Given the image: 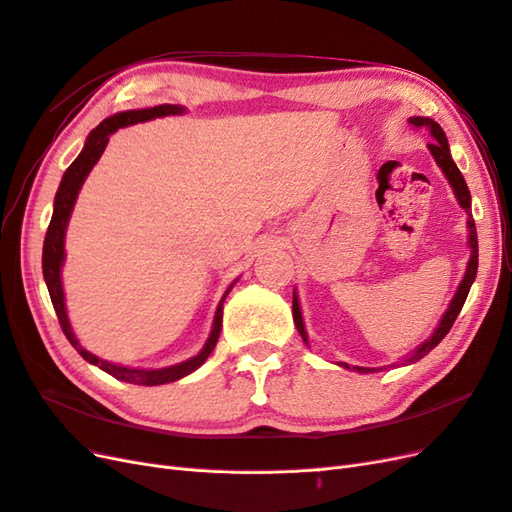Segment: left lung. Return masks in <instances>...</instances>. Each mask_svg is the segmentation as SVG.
I'll use <instances>...</instances> for the list:
<instances>
[{
  "label": "left lung",
  "instance_id": "8db88e82",
  "mask_svg": "<svg viewBox=\"0 0 512 512\" xmlns=\"http://www.w3.org/2000/svg\"><path fill=\"white\" fill-rule=\"evenodd\" d=\"M410 126L414 128H427L429 134L433 136V143H429V151L433 160H436V164L442 168L444 177L448 179V183H451V188L455 192V198L457 203L461 205V209H466L468 213V245H470V260H468V267H466V273H463V280L459 282V288L455 292V297L451 299V303H448L444 316L440 318L436 331L431 333L429 339H425V342L418 346L414 352L406 354L404 359L393 363V365H386V367H395V365H412L416 361H421L425 354H429L433 348H436L442 339L446 337V333L451 331L453 322L457 320L459 312L463 303H466L468 299V292L476 280V271H478V237H476V226H474V218H472V196H470V190H468V183L466 179H463V175L459 173L457 164L453 162V156H451V149H448V141H446V134L444 130L438 126L436 121L429 119V117H410L408 119ZM292 318H294V327H297L299 335L303 337V342L307 344V331H305V324H303V314H301V305H299V297H297V290L292 292ZM339 367L344 369H352V371H359V374H376V371H382L386 367H359V365H348V363H337Z\"/></svg>",
  "mask_w": 512,
  "mask_h": 512
}]
</instances>
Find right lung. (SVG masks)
<instances>
[{"mask_svg": "<svg viewBox=\"0 0 512 512\" xmlns=\"http://www.w3.org/2000/svg\"><path fill=\"white\" fill-rule=\"evenodd\" d=\"M183 113H185V108L179 106V104H160V106H153V108H138V111H123V113L111 115L108 119H104L96 130H91L89 136H87V141H85L83 151L79 153V158H76L68 166L64 177H61V183H59L57 194H55V203H53V218H51L49 230H46L44 247H42V275H44L46 288H49L55 314H57L59 324H61V331H64V335L68 337V342L74 346V350L79 352L87 363L96 365L102 371H106V374H111L113 378L130 382V384L158 386V384L177 382V380L192 374V371H196L200 365H203L209 359V354L213 352L215 344H218V337H220V331H222L224 301L228 297V292L232 290V286L237 284V280L226 288L224 297L220 299L218 309H215L213 327H211L207 342H205L203 348H200L198 354L192 356V359L175 363V365H168V367H160V369L123 367V365H117V363H108V361L98 359L96 354H91L89 350H85L81 346V342L76 339V335L72 331V324L68 320L66 294H64V284H61V267H64V260H66V250H64L66 228H68L70 215H72L76 198H79L83 183H85L87 175L91 173V168H94L96 162L100 160L111 134H115L119 128L134 126V123H143V121H149V119L168 117V115H183Z\"/></svg>", "mask_w": 512, "mask_h": 512, "instance_id": "obj_1", "label": "right lung"}]
</instances>
